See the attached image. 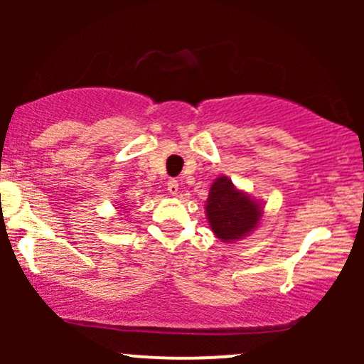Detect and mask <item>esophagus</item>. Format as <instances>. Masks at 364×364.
I'll list each match as a JSON object with an SVG mask.
<instances>
[{
    "label": "esophagus",
    "instance_id": "1",
    "mask_svg": "<svg viewBox=\"0 0 364 364\" xmlns=\"http://www.w3.org/2000/svg\"><path fill=\"white\" fill-rule=\"evenodd\" d=\"M168 191H169V195H173V196H176L179 193L178 179H169V181H168Z\"/></svg>",
    "mask_w": 364,
    "mask_h": 364
}]
</instances>
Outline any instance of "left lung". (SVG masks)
Masks as SVG:
<instances>
[{"label": "left lung", "instance_id": "8db88e82", "mask_svg": "<svg viewBox=\"0 0 364 364\" xmlns=\"http://www.w3.org/2000/svg\"><path fill=\"white\" fill-rule=\"evenodd\" d=\"M205 212L212 232L224 243H232L250 235L263 214L260 203L237 190L225 176L212 183Z\"/></svg>", "mask_w": 364, "mask_h": 364}]
</instances>
